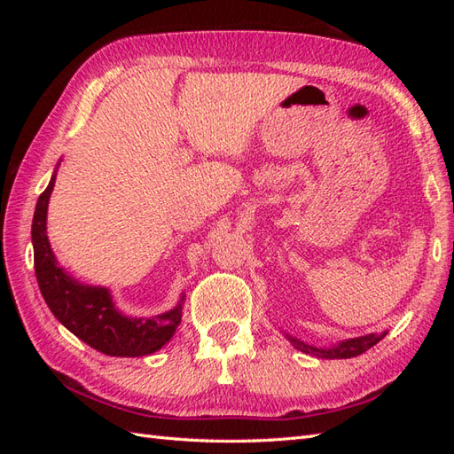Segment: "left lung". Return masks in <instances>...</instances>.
<instances>
[{"label":"left lung","mask_w":454,"mask_h":454,"mask_svg":"<svg viewBox=\"0 0 454 454\" xmlns=\"http://www.w3.org/2000/svg\"><path fill=\"white\" fill-rule=\"evenodd\" d=\"M283 333L286 340L293 343L294 349L302 351L306 355H314V356H317V359H349V356H356V355L364 353L366 349H371V347L379 343L388 332H382L380 335L369 333V335L353 337V340H345V341H340V343L330 345V347H316V345L296 340V337L288 335L286 332H283Z\"/></svg>","instance_id":"obj_1"}]
</instances>
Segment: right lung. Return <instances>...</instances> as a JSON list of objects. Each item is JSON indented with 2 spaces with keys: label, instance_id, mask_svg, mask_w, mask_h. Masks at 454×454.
Wrapping results in <instances>:
<instances>
[{
  "label": "right lung",
  "instance_id": "obj_1",
  "mask_svg": "<svg viewBox=\"0 0 454 454\" xmlns=\"http://www.w3.org/2000/svg\"><path fill=\"white\" fill-rule=\"evenodd\" d=\"M54 183L56 169L38 197L31 228L35 273L48 308L75 337L105 355L144 356L156 353L176 333L185 294H181L179 302L168 312L152 317H130L114 306L109 288L80 283L58 265L46 236V212Z\"/></svg>",
  "mask_w": 454,
  "mask_h": 454
}]
</instances>
